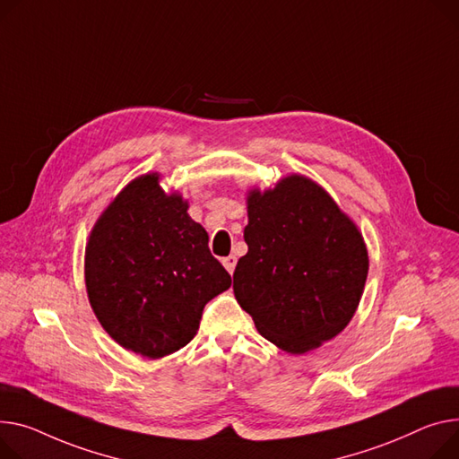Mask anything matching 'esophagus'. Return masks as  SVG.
<instances>
[{"mask_svg": "<svg viewBox=\"0 0 459 459\" xmlns=\"http://www.w3.org/2000/svg\"><path fill=\"white\" fill-rule=\"evenodd\" d=\"M221 262H223V265H225V269H227V271H229V273H230V274H232V273H234V269H236V262H238V260H236V256H232V255H230V256H227V258H223V260H221Z\"/></svg>", "mask_w": 459, "mask_h": 459, "instance_id": "obj_1", "label": "esophagus"}]
</instances>
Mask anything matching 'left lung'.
Masks as SVG:
<instances>
[{
	"label": "left lung",
	"mask_w": 459,
	"mask_h": 459,
	"mask_svg": "<svg viewBox=\"0 0 459 459\" xmlns=\"http://www.w3.org/2000/svg\"><path fill=\"white\" fill-rule=\"evenodd\" d=\"M247 255L234 271V295L267 342L304 354L352 319L369 256L354 221L308 177L251 190Z\"/></svg>",
	"instance_id": "8db88e82"
}]
</instances>
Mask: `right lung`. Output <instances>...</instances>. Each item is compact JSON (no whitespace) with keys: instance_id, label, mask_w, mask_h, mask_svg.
Segmentation results:
<instances>
[{"instance_id":"obj_1","label":"right lung","mask_w":459,"mask_h":459,"mask_svg":"<svg viewBox=\"0 0 459 459\" xmlns=\"http://www.w3.org/2000/svg\"><path fill=\"white\" fill-rule=\"evenodd\" d=\"M159 173L121 190L90 232L84 282L90 307L110 338L145 358L188 345L208 300L230 288L188 201L166 194Z\"/></svg>"}]
</instances>
